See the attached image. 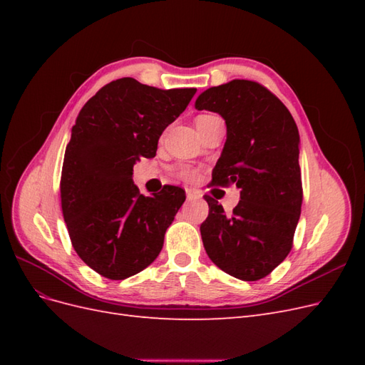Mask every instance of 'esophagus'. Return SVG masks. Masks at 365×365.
Here are the masks:
<instances>
[{
  "label": "esophagus",
  "instance_id": "esophagus-1",
  "mask_svg": "<svg viewBox=\"0 0 365 365\" xmlns=\"http://www.w3.org/2000/svg\"><path fill=\"white\" fill-rule=\"evenodd\" d=\"M185 195H187V201H196V200H200V197H201V193H197V192L190 190V189L185 190Z\"/></svg>",
  "mask_w": 365,
  "mask_h": 365
}]
</instances>
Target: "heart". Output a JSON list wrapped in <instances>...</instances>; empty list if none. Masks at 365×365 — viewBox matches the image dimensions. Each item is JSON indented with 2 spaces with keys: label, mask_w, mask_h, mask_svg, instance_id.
Returning a JSON list of instances; mask_svg holds the SVG:
<instances>
[{
  "label": "heart",
  "mask_w": 365,
  "mask_h": 365,
  "mask_svg": "<svg viewBox=\"0 0 365 365\" xmlns=\"http://www.w3.org/2000/svg\"><path fill=\"white\" fill-rule=\"evenodd\" d=\"M180 175L182 176V178H185V180H195V176H196V173L193 170H190V169H181Z\"/></svg>",
  "instance_id": "obj_1"
}]
</instances>
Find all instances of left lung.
Listing matches in <instances>:
<instances>
[{
    "mask_svg": "<svg viewBox=\"0 0 365 365\" xmlns=\"http://www.w3.org/2000/svg\"><path fill=\"white\" fill-rule=\"evenodd\" d=\"M197 111L225 120L227 141L213 169L219 185L236 184L233 213L205 196L202 244L217 268L245 282L260 280L288 256L302 213L300 135L291 113L257 82L235 79L196 98Z\"/></svg>",
    "mask_w": 365,
    "mask_h": 365,
    "instance_id": "8db88e82",
    "label": "left lung"
}]
</instances>
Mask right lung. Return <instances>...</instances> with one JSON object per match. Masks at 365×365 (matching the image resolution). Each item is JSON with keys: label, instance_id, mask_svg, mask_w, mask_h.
Masks as SVG:
<instances>
[{"label": "right lung", "instance_id": "add662e5", "mask_svg": "<svg viewBox=\"0 0 365 365\" xmlns=\"http://www.w3.org/2000/svg\"><path fill=\"white\" fill-rule=\"evenodd\" d=\"M195 93L123 77L98 90L76 118L62 165V213L76 252L106 279L125 280L148 268L185 201L175 185L140 195L132 172L140 157H155L163 130Z\"/></svg>", "mask_w": 365, "mask_h": 365}]
</instances>
